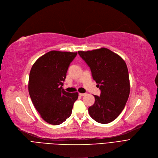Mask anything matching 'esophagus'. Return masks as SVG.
I'll return each mask as SVG.
<instances>
[{"mask_svg": "<svg viewBox=\"0 0 158 158\" xmlns=\"http://www.w3.org/2000/svg\"><path fill=\"white\" fill-rule=\"evenodd\" d=\"M79 95L80 96H84V95H85L86 94H81V93H79Z\"/></svg>", "mask_w": 158, "mask_h": 158, "instance_id": "1", "label": "esophagus"}]
</instances>
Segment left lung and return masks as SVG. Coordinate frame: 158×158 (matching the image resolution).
<instances>
[{
    "mask_svg": "<svg viewBox=\"0 0 158 158\" xmlns=\"http://www.w3.org/2000/svg\"><path fill=\"white\" fill-rule=\"evenodd\" d=\"M78 54L90 68L101 92L99 97L94 95L95 103L89 107L90 117L98 123H110L121 113L129 96L126 63L119 55L106 48L78 51Z\"/></svg>",
    "mask_w": 158,
    "mask_h": 158,
    "instance_id": "8db88e82",
    "label": "left lung"
}]
</instances>
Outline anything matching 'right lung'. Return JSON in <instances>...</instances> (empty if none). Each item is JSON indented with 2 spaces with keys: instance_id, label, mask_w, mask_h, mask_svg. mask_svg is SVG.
Instances as JSON below:
<instances>
[{
  "instance_id": "add662e5",
  "label": "right lung",
  "mask_w": 158,
  "mask_h": 158,
  "mask_svg": "<svg viewBox=\"0 0 158 158\" xmlns=\"http://www.w3.org/2000/svg\"><path fill=\"white\" fill-rule=\"evenodd\" d=\"M77 52L50 51L39 57L29 73L28 89L41 117L52 125H60L72 113L78 93L63 88L66 72Z\"/></svg>"
}]
</instances>
